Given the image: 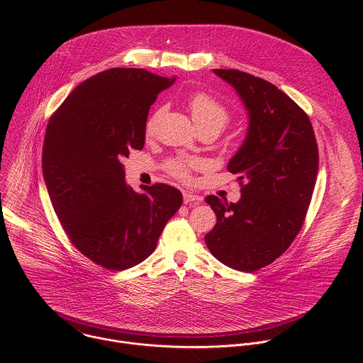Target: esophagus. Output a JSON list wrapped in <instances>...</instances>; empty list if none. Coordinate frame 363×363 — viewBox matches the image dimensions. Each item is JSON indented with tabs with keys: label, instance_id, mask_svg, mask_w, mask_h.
<instances>
[{
	"label": "esophagus",
	"instance_id": "esophagus-1",
	"mask_svg": "<svg viewBox=\"0 0 363 363\" xmlns=\"http://www.w3.org/2000/svg\"><path fill=\"white\" fill-rule=\"evenodd\" d=\"M202 201V196L191 192V191H184V202L185 203H189V202H194V203H199Z\"/></svg>",
	"mask_w": 363,
	"mask_h": 363
}]
</instances>
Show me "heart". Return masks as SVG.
I'll use <instances>...</instances> for the list:
<instances>
[{
  "mask_svg": "<svg viewBox=\"0 0 363 363\" xmlns=\"http://www.w3.org/2000/svg\"><path fill=\"white\" fill-rule=\"evenodd\" d=\"M188 109L191 112V116L196 125L198 129H213L217 132V135L230 123L231 115L228 109L218 101L216 97H213L208 93H195L188 99ZM161 111L155 112L149 121L146 122V132L150 133L153 130L157 119L160 118ZM198 167V161L192 158H175L168 162L169 172L181 179L188 178L189 171L192 168Z\"/></svg>",
  "mask_w": 363,
  "mask_h": 363,
  "instance_id": "obj_1",
  "label": "heart"
}]
</instances>
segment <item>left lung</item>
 Wrapping results in <instances>:
<instances>
[{
	"mask_svg": "<svg viewBox=\"0 0 363 363\" xmlns=\"http://www.w3.org/2000/svg\"><path fill=\"white\" fill-rule=\"evenodd\" d=\"M248 115L241 147L228 162L238 202L208 195L217 224L205 244L223 264L251 273L279 258L298 234L312 199L319 149L308 116L279 87L234 69H214Z\"/></svg>",
	"mask_w": 363,
	"mask_h": 363,
	"instance_id": "obj_1",
	"label": "left lung"
}]
</instances>
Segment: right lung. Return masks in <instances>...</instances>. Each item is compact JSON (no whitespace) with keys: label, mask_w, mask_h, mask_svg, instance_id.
Returning a JSON list of instances; mask_svg holds the SVG:
<instances>
[{"label":"right lung","mask_w":363,"mask_h":363,"mask_svg":"<svg viewBox=\"0 0 363 363\" xmlns=\"http://www.w3.org/2000/svg\"><path fill=\"white\" fill-rule=\"evenodd\" d=\"M168 79L143 69H109L80 83L50 118L43 175L73 245L103 269H130L157 248L182 203L179 189L155 184L136 192L123 160L145 145V129Z\"/></svg>","instance_id":"1"}]
</instances>
